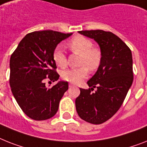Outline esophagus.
<instances>
[{
	"label": "esophagus",
	"mask_w": 147,
	"mask_h": 147,
	"mask_svg": "<svg viewBox=\"0 0 147 147\" xmlns=\"http://www.w3.org/2000/svg\"><path fill=\"white\" fill-rule=\"evenodd\" d=\"M76 86H75V84H74V83H70V84H69V87H70V88H72V87H75Z\"/></svg>",
	"instance_id": "34e87169"
}]
</instances>
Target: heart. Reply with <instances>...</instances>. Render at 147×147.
<instances>
[{
    "label": "heart",
    "mask_w": 147,
    "mask_h": 147,
    "mask_svg": "<svg viewBox=\"0 0 147 147\" xmlns=\"http://www.w3.org/2000/svg\"><path fill=\"white\" fill-rule=\"evenodd\" d=\"M73 53L80 55V65L78 68H71L63 71L61 76L65 80L78 83L88 76V70L94 71L98 68L101 61V53L96 47H92V42L82 36H76L71 39L67 44ZM53 60L57 66L64 67L66 66L67 58L61 48L55 49L53 55Z\"/></svg>",
    "instance_id": "heart-1"
}]
</instances>
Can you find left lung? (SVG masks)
Wrapping results in <instances>:
<instances>
[{"instance_id": "8db88e82", "label": "left lung", "mask_w": 147, "mask_h": 147, "mask_svg": "<svg viewBox=\"0 0 147 147\" xmlns=\"http://www.w3.org/2000/svg\"><path fill=\"white\" fill-rule=\"evenodd\" d=\"M93 39L101 53V61L94 76L87 82L88 89L80 88L76 98L79 116L92 124H101L118 111L133 82L131 51L119 37L102 30L79 31ZM94 88V93L91 91Z\"/></svg>"}]
</instances>
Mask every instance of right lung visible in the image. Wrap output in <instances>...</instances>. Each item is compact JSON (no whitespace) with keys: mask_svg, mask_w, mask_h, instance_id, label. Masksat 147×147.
<instances>
[{"mask_svg":"<svg viewBox=\"0 0 147 147\" xmlns=\"http://www.w3.org/2000/svg\"><path fill=\"white\" fill-rule=\"evenodd\" d=\"M72 34L50 30L25 35L9 61V85L16 102L32 119L52 118L59 110V102L68 89V82L59 81L51 88L45 79L55 82L59 78L53 52L57 45Z\"/></svg>","mask_w":147,"mask_h":147,"instance_id":"obj_1","label":"right lung"}]
</instances>
